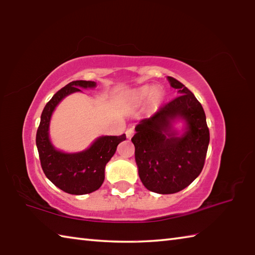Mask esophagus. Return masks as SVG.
<instances>
[{
    "label": "esophagus",
    "instance_id": "esophagus-1",
    "mask_svg": "<svg viewBox=\"0 0 255 255\" xmlns=\"http://www.w3.org/2000/svg\"><path fill=\"white\" fill-rule=\"evenodd\" d=\"M133 133H134L133 128H129V129H127V131H126V136H127V138H128V139H130V138L133 136Z\"/></svg>",
    "mask_w": 255,
    "mask_h": 255
}]
</instances>
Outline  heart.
Listing matches in <instances>:
<instances>
[{"label": "heart", "instance_id": "obj_1", "mask_svg": "<svg viewBox=\"0 0 255 255\" xmlns=\"http://www.w3.org/2000/svg\"><path fill=\"white\" fill-rule=\"evenodd\" d=\"M152 91H153L152 88H142V89H140L137 92V93L134 94L133 99H134V101L138 102V103L143 102L144 100H147L148 97L151 95V93H152ZM155 99L156 100H160V95H156Z\"/></svg>", "mask_w": 255, "mask_h": 255}]
</instances>
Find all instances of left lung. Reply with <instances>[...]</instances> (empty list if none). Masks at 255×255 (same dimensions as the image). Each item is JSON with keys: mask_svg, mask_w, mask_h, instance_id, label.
I'll list each match as a JSON object with an SVG mask.
<instances>
[{"mask_svg": "<svg viewBox=\"0 0 255 255\" xmlns=\"http://www.w3.org/2000/svg\"><path fill=\"white\" fill-rule=\"evenodd\" d=\"M167 80L180 95L142 119L131 138L140 180L158 194H174L187 187L202 172L209 144L202 104L180 81ZM175 119L187 124L182 136L171 127Z\"/></svg>", "mask_w": 255, "mask_h": 255, "instance_id": "1", "label": "left lung"}]
</instances>
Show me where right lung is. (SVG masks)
<instances>
[{
  "instance_id": "1",
  "label": "right lung",
  "mask_w": 255,
  "mask_h": 255,
  "mask_svg": "<svg viewBox=\"0 0 255 255\" xmlns=\"http://www.w3.org/2000/svg\"><path fill=\"white\" fill-rule=\"evenodd\" d=\"M93 81H72L59 90L41 113L36 133V144L45 175L63 192L84 195L99 189L105 178V166L116 152L117 145L126 140L122 136H102L91 147L77 153H66L53 147L49 139L50 118L56 106L64 97L80 89L95 88Z\"/></svg>"
}]
</instances>
